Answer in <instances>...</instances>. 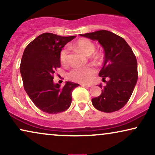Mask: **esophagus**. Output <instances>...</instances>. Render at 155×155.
Masks as SVG:
<instances>
[{"instance_id":"obj_1","label":"esophagus","mask_w":155,"mask_h":155,"mask_svg":"<svg viewBox=\"0 0 155 155\" xmlns=\"http://www.w3.org/2000/svg\"><path fill=\"white\" fill-rule=\"evenodd\" d=\"M81 86L84 87H92V84H82Z\"/></svg>"}]
</instances>
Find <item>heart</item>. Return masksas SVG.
<instances>
[{
    "label": "heart",
    "instance_id": "1",
    "mask_svg": "<svg viewBox=\"0 0 155 155\" xmlns=\"http://www.w3.org/2000/svg\"><path fill=\"white\" fill-rule=\"evenodd\" d=\"M74 46L87 56H90L93 54L95 50L94 44L90 40L86 39L78 40L74 44ZM68 57V51L67 48H64L60 53V61L62 64H65L67 63ZM94 74V69L91 66L75 68L70 71L69 78L75 82H87L92 79Z\"/></svg>",
    "mask_w": 155,
    "mask_h": 155
}]
</instances>
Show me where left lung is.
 Returning <instances> with one entry per match:
<instances>
[{
    "mask_svg": "<svg viewBox=\"0 0 155 155\" xmlns=\"http://www.w3.org/2000/svg\"><path fill=\"white\" fill-rule=\"evenodd\" d=\"M97 41L104 51V61L99 77L108 78L105 86L99 84L101 94L92 99L99 111L111 113L124 107L132 94L137 81L136 57L124 39L107 30L80 35Z\"/></svg>",
    "mask_w": 155,
    "mask_h": 155,
    "instance_id": "1",
    "label": "left lung"
}]
</instances>
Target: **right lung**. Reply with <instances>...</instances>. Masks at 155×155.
<instances>
[{
	"label": "right lung",
	"mask_w": 155,
	"mask_h": 155,
	"mask_svg": "<svg viewBox=\"0 0 155 155\" xmlns=\"http://www.w3.org/2000/svg\"><path fill=\"white\" fill-rule=\"evenodd\" d=\"M75 37L44 33L29 43L23 53L20 69L24 88L36 107L47 114L68 109L72 92L79 86L68 81L61 88L54 82L55 71L61 67V50Z\"/></svg>",
	"instance_id": "obj_1"
}]
</instances>
